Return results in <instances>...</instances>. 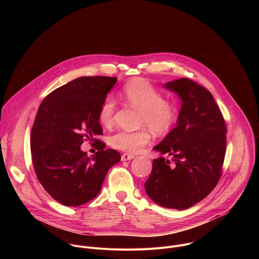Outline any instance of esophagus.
Returning <instances> with one entry per match:
<instances>
[{"label": "esophagus", "mask_w": 259, "mask_h": 259, "mask_svg": "<svg viewBox=\"0 0 259 259\" xmlns=\"http://www.w3.org/2000/svg\"><path fill=\"white\" fill-rule=\"evenodd\" d=\"M133 158H134L133 155L127 154V153H125V154H123V155L121 156V160H122V161H130V160H132Z\"/></svg>", "instance_id": "34e87169"}]
</instances>
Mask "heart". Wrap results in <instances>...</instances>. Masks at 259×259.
<instances>
[{
	"mask_svg": "<svg viewBox=\"0 0 259 259\" xmlns=\"http://www.w3.org/2000/svg\"><path fill=\"white\" fill-rule=\"evenodd\" d=\"M126 105L140 110L137 131H119L108 138L109 144L119 151L138 153L152 139L150 129L157 135L168 133L176 124L178 108L174 101L165 99L163 93L151 82L136 78L127 82L122 89ZM118 105L115 98L107 96L98 110V120L104 127L114 124Z\"/></svg>",
	"mask_w": 259,
	"mask_h": 259,
	"instance_id": "b5f03b06",
	"label": "heart"
}]
</instances>
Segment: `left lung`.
<instances>
[{"label": "left lung", "instance_id": "1", "mask_svg": "<svg viewBox=\"0 0 259 259\" xmlns=\"http://www.w3.org/2000/svg\"><path fill=\"white\" fill-rule=\"evenodd\" d=\"M165 88L176 92L182 105L176 127L154 150L172 156L153 161L144 183L146 194L158 205L184 210L202 201L216 187L227 151V126L211 92L182 78Z\"/></svg>", "mask_w": 259, "mask_h": 259}]
</instances>
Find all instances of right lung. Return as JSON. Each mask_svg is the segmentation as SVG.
<instances>
[{
    "label": "right lung",
    "instance_id": "obj_1",
    "mask_svg": "<svg viewBox=\"0 0 259 259\" xmlns=\"http://www.w3.org/2000/svg\"><path fill=\"white\" fill-rule=\"evenodd\" d=\"M116 82L115 77L78 78L48 94L36 113L30 134L33 169L45 191L64 206L93 200L108 169L121 160L119 152L94 138L103 132L99 107ZM86 139L99 142L92 158L80 151Z\"/></svg>",
    "mask_w": 259,
    "mask_h": 259
}]
</instances>
